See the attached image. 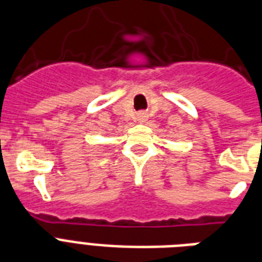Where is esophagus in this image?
Wrapping results in <instances>:
<instances>
[{
	"label": "esophagus",
	"mask_w": 262,
	"mask_h": 262,
	"mask_svg": "<svg viewBox=\"0 0 262 262\" xmlns=\"http://www.w3.org/2000/svg\"><path fill=\"white\" fill-rule=\"evenodd\" d=\"M146 118H147V116H146V114H143V112H141V114L138 115V119H139L141 121H143Z\"/></svg>",
	"instance_id": "obj_1"
}]
</instances>
